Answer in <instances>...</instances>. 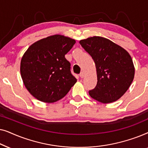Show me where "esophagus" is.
I'll list each match as a JSON object with an SVG mask.
<instances>
[{"instance_id":"34e87169","label":"esophagus","mask_w":148,"mask_h":148,"mask_svg":"<svg viewBox=\"0 0 148 148\" xmlns=\"http://www.w3.org/2000/svg\"><path fill=\"white\" fill-rule=\"evenodd\" d=\"M79 76H80L81 78H84V76H85L84 73V72H81V73L79 74Z\"/></svg>"}]
</instances>
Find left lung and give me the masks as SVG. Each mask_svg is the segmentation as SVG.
<instances>
[{"instance_id": "obj_1", "label": "left lung", "mask_w": 148, "mask_h": 148, "mask_svg": "<svg viewBox=\"0 0 148 148\" xmlns=\"http://www.w3.org/2000/svg\"><path fill=\"white\" fill-rule=\"evenodd\" d=\"M96 64L97 85L89 94L98 102L107 104L119 100L127 92L135 75L130 54L110 40L94 36L80 40Z\"/></svg>"}]
</instances>
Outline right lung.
<instances>
[{
  "instance_id": "obj_1",
  "label": "right lung",
  "mask_w": 148,
  "mask_h": 148,
  "mask_svg": "<svg viewBox=\"0 0 148 148\" xmlns=\"http://www.w3.org/2000/svg\"><path fill=\"white\" fill-rule=\"evenodd\" d=\"M75 40L62 35L50 36L32 44L21 60L20 72L25 88L37 100L55 102L77 82L64 55Z\"/></svg>"
}]
</instances>
